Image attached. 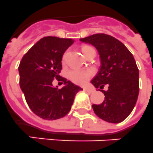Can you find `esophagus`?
Listing matches in <instances>:
<instances>
[{
	"label": "esophagus",
	"mask_w": 153,
	"mask_h": 153,
	"mask_svg": "<svg viewBox=\"0 0 153 153\" xmlns=\"http://www.w3.org/2000/svg\"><path fill=\"white\" fill-rule=\"evenodd\" d=\"M84 90L85 91V92H89V93H92V92H94V89H93V88H88V87H85V88H84Z\"/></svg>",
	"instance_id": "esophagus-1"
}]
</instances>
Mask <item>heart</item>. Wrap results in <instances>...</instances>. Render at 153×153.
I'll use <instances>...</instances> for the list:
<instances>
[{"mask_svg":"<svg viewBox=\"0 0 153 153\" xmlns=\"http://www.w3.org/2000/svg\"><path fill=\"white\" fill-rule=\"evenodd\" d=\"M92 48V47H88V46L83 47V54H85V53L88 50ZM67 55H68V51H65V53L63 54L62 58H61V63H62L63 65H66ZM93 75H94V71L92 70H90V69H88V70L73 69V70H71L68 72L69 79H70L72 82L78 85H82L85 84V83H86Z\"/></svg>","mask_w":153,"mask_h":153,"instance_id":"1","label":"heart"}]
</instances>
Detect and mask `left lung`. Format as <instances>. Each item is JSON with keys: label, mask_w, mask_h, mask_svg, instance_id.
Segmentation results:
<instances>
[{"label": "left lung", "mask_w": 153, "mask_h": 153, "mask_svg": "<svg viewBox=\"0 0 153 153\" xmlns=\"http://www.w3.org/2000/svg\"><path fill=\"white\" fill-rule=\"evenodd\" d=\"M79 40L93 45L100 57V70L91 83L99 90L108 87L100 91L104 101L92 105L95 114L107 122H121L133 110L139 92V72L133 55L120 41L104 33Z\"/></svg>", "instance_id": "1"}]
</instances>
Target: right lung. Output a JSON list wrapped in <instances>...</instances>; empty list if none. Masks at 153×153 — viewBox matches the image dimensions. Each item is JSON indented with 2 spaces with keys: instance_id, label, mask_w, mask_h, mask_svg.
<instances>
[{
  "instance_id": "right-lung-1",
  "label": "right lung",
  "mask_w": 153,
  "mask_h": 153,
  "mask_svg": "<svg viewBox=\"0 0 153 153\" xmlns=\"http://www.w3.org/2000/svg\"><path fill=\"white\" fill-rule=\"evenodd\" d=\"M73 43L72 39L43 37L29 49L19 64V84L27 104L44 120H57L68 114L76 93L82 90L60 75L63 54ZM54 80L65 86L53 87Z\"/></svg>"
}]
</instances>
